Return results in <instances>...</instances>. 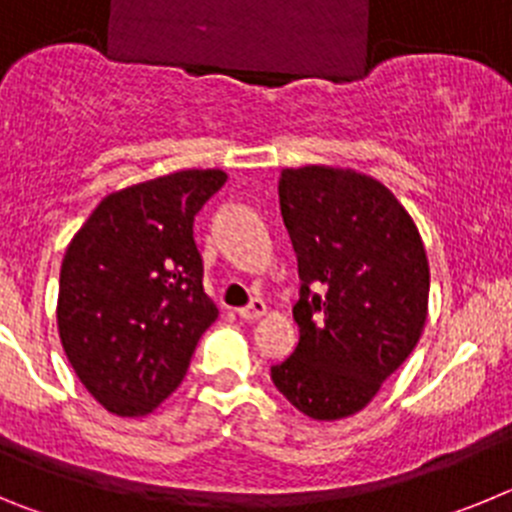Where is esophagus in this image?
I'll return each instance as SVG.
<instances>
[{
	"label": "esophagus",
	"instance_id": "obj_1",
	"mask_svg": "<svg viewBox=\"0 0 512 512\" xmlns=\"http://www.w3.org/2000/svg\"><path fill=\"white\" fill-rule=\"evenodd\" d=\"M261 315H266V302L261 300V297H253L246 307H241V310H238V318H243V320H256V318H261Z\"/></svg>",
	"mask_w": 512,
	"mask_h": 512
}]
</instances>
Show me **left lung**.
Masks as SVG:
<instances>
[{
    "label": "left lung",
    "instance_id": "left-lung-1",
    "mask_svg": "<svg viewBox=\"0 0 512 512\" xmlns=\"http://www.w3.org/2000/svg\"><path fill=\"white\" fill-rule=\"evenodd\" d=\"M279 207L302 282L292 307L300 343L271 366V382L307 418H348L423 333L425 246L395 194L351 169H284Z\"/></svg>",
    "mask_w": 512,
    "mask_h": 512
}]
</instances>
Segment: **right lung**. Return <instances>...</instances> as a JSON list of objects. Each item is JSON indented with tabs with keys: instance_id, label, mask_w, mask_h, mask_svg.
Instances as JSON below:
<instances>
[{
	"instance_id": "obj_1",
	"label": "right lung",
	"mask_w": 512,
	"mask_h": 512,
	"mask_svg": "<svg viewBox=\"0 0 512 512\" xmlns=\"http://www.w3.org/2000/svg\"><path fill=\"white\" fill-rule=\"evenodd\" d=\"M187 169L107 194L66 248L58 333L76 377L110 413H151L182 384L217 320L194 215L225 184Z\"/></svg>"
}]
</instances>
